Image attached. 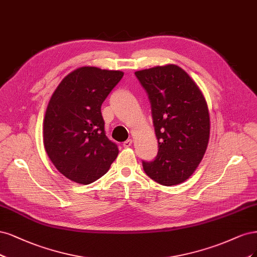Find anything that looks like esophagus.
<instances>
[{"mask_svg":"<svg viewBox=\"0 0 257 257\" xmlns=\"http://www.w3.org/2000/svg\"><path fill=\"white\" fill-rule=\"evenodd\" d=\"M132 145V140L131 139H129V140H127V141H125V142L122 143V146L125 147V148H128V147H130Z\"/></svg>","mask_w":257,"mask_h":257,"instance_id":"1","label":"esophagus"}]
</instances>
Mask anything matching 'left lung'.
<instances>
[{
    "instance_id": "left-lung-1",
    "label": "left lung",
    "mask_w": 257,
    "mask_h": 257,
    "mask_svg": "<svg viewBox=\"0 0 257 257\" xmlns=\"http://www.w3.org/2000/svg\"><path fill=\"white\" fill-rule=\"evenodd\" d=\"M135 74L150 98L159 147L153 161H143V169L158 184L178 185L192 175L207 150L210 132L207 102L195 82L176 65Z\"/></svg>"
}]
</instances>
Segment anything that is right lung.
<instances>
[{"label":"right lung","instance_id":"1","mask_svg":"<svg viewBox=\"0 0 257 257\" xmlns=\"http://www.w3.org/2000/svg\"><path fill=\"white\" fill-rule=\"evenodd\" d=\"M123 72L80 67L67 74L49 101L44 145L54 167L81 185L94 183L109 171L118 147L107 139L101 104Z\"/></svg>","mask_w":257,"mask_h":257}]
</instances>
